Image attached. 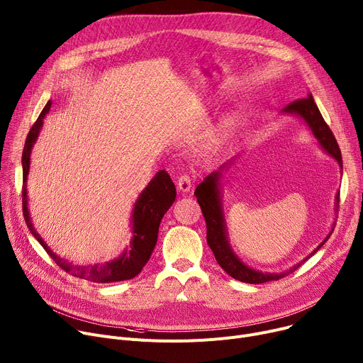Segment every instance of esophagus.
I'll return each instance as SVG.
<instances>
[{
  "mask_svg": "<svg viewBox=\"0 0 363 363\" xmlns=\"http://www.w3.org/2000/svg\"><path fill=\"white\" fill-rule=\"evenodd\" d=\"M192 182H194V179H192V177H189V175H182V177H179L178 178V189L181 191V192H188L189 189H191V186H192Z\"/></svg>",
  "mask_w": 363,
  "mask_h": 363,
  "instance_id": "1",
  "label": "esophagus"
}]
</instances>
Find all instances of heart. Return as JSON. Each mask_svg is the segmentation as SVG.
Here are the masks:
<instances>
[{
    "label": "heart",
    "mask_w": 363,
    "mask_h": 363,
    "mask_svg": "<svg viewBox=\"0 0 363 363\" xmlns=\"http://www.w3.org/2000/svg\"><path fill=\"white\" fill-rule=\"evenodd\" d=\"M230 130H232L230 124L226 123L223 127H220L216 133H213L208 140V147H216V146H219V144H222L228 138Z\"/></svg>",
    "instance_id": "obj_1"
}]
</instances>
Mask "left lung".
Wrapping results in <instances>:
<instances>
[{
	"mask_svg": "<svg viewBox=\"0 0 363 363\" xmlns=\"http://www.w3.org/2000/svg\"><path fill=\"white\" fill-rule=\"evenodd\" d=\"M283 113H292L296 116H301L306 125L311 128L313 137H315L320 143V146L324 149V152H327L331 157H334L337 160V163L340 164L342 171H343V160H342V152L339 149V144H337L330 127L325 124V121L317 106V104L313 102L312 94H308L305 99H298L292 104H289L283 111ZM235 160V159H232ZM225 163L220 171H216L213 174H210L196 189L194 196L197 197V201L201 207L203 216L206 219V225H207V244L211 248L216 261L219 262L220 267L233 279L244 281V283H251V284H258V283H265V281H272V280H279L283 279L284 276L294 273L299 265L306 261L309 257H312L315 254L325 242L327 239L330 238V235L333 233V230L328 233V236L323 240V242L313 250L303 261H301L299 264L294 265L292 269H289L287 272H281V273H262L258 270H254L251 267H248L247 264H244L240 261L236 254L232 251L229 240H228V232H226V225H225V217H223V210H222V204H220V178H222V171L229 167L230 163ZM340 192H337L335 196V210H339V201H340Z\"/></svg>",
	"mask_w": 363,
	"mask_h": 363,
	"instance_id": "1",
	"label": "left lung"
}]
</instances>
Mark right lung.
Masks as SVG:
<instances>
[{
    "label": "right lung",
    "instance_id": "add662e5",
    "mask_svg": "<svg viewBox=\"0 0 363 363\" xmlns=\"http://www.w3.org/2000/svg\"><path fill=\"white\" fill-rule=\"evenodd\" d=\"M52 102L50 101L45 108L42 109L40 115L38 116L36 123L30 128L26 143H24V149H23V156H21V164H23V214H24V220H26V225L32 235L39 240V244L45 248L55 262L58 267H61L64 272L68 274H72L76 277L90 280L94 283H112V281H123L135 277L141 270L146 262L150 259V255L156 247L157 242V232L159 226L162 222V217L164 213L169 210L175 201L177 197V189L175 184L172 182L171 177L166 171H159L155 178L149 182V185L143 189L141 194L138 196L133 216H131V222H133V239L130 248L125 250L119 258L112 259L109 262L104 264H90V265H74L72 262L67 261L65 258L58 257L55 252L51 251V248L46 245L45 240L40 238V235L35 230L30 216H29V208H28V188H26V181L29 175V167H30V153L33 144L38 140V135L40 133L42 124H43V118L46 113L50 112Z\"/></svg>",
    "mask_w": 363,
    "mask_h": 363
}]
</instances>
